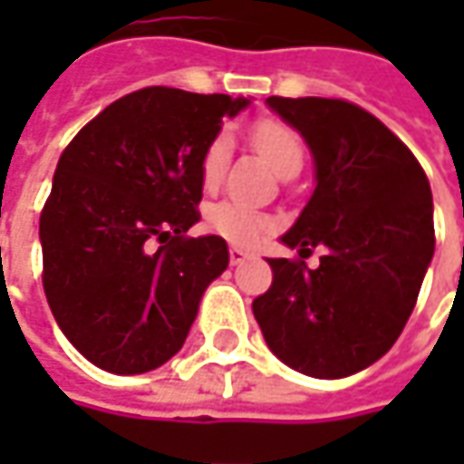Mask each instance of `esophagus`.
<instances>
[{"label":"esophagus","instance_id":"1","mask_svg":"<svg viewBox=\"0 0 464 464\" xmlns=\"http://www.w3.org/2000/svg\"><path fill=\"white\" fill-rule=\"evenodd\" d=\"M250 258L245 250H240V247H229V263L232 266H240V263H245V260Z\"/></svg>","mask_w":464,"mask_h":464}]
</instances>
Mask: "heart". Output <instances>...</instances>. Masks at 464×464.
Wrapping results in <instances>:
<instances>
[{
    "mask_svg": "<svg viewBox=\"0 0 464 464\" xmlns=\"http://www.w3.org/2000/svg\"><path fill=\"white\" fill-rule=\"evenodd\" d=\"M250 141L260 152V157L276 169L281 178L292 169H299L304 162L302 139L295 129H289L281 121H258L250 129ZM229 160H232V139L227 131H219L208 139L204 154H201V165H198L206 190L222 186ZM206 219L217 235H222L224 240L242 245V247L256 245L268 229V219L260 211H253L250 206H242L237 201H222V204L211 206Z\"/></svg>",
    "mask_w": 464,
    "mask_h": 464,
    "instance_id": "1",
    "label": "heart"
}]
</instances>
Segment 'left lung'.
Listing matches in <instances>:
<instances>
[{"instance_id": "1", "label": "left lung", "mask_w": 464, "mask_h": 464, "mask_svg": "<svg viewBox=\"0 0 464 464\" xmlns=\"http://www.w3.org/2000/svg\"><path fill=\"white\" fill-rule=\"evenodd\" d=\"M307 141L314 190L281 237L317 268L268 258L274 284L253 302L278 359L317 380L356 374L392 348L434 258V204L413 152L380 118L330 98H268Z\"/></svg>"}]
</instances>
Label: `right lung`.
I'll use <instances>...</instances> for the list:
<instances>
[{"label": "right lung", "mask_w": 464, "mask_h": 464, "mask_svg": "<svg viewBox=\"0 0 464 464\" xmlns=\"http://www.w3.org/2000/svg\"><path fill=\"white\" fill-rule=\"evenodd\" d=\"M247 98L144 87L69 141L41 214L44 289L69 343L113 374H144L188 338L229 266L201 219V154Z\"/></svg>", "instance_id": "obj_1"}]
</instances>
